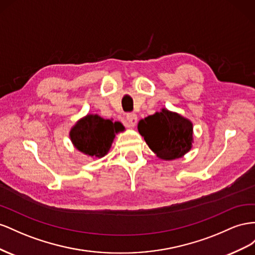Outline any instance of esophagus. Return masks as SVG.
I'll list each match as a JSON object with an SVG mask.
<instances>
[{"mask_svg":"<svg viewBox=\"0 0 255 255\" xmlns=\"http://www.w3.org/2000/svg\"><path fill=\"white\" fill-rule=\"evenodd\" d=\"M126 120H127V124H128L129 127H134L135 124H136V121H137L136 114H134V113H128L126 115Z\"/></svg>","mask_w":255,"mask_h":255,"instance_id":"esophagus-1","label":"esophagus"}]
</instances>
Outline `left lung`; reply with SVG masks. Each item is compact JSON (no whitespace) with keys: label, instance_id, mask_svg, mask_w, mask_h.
<instances>
[{"label":"left lung","instance_id":"1","mask_svg":"<svg viewBox=\"0 0 255 255\" xmlns=\"http://www.w3.org/2000/svg\"><path fill=\"white\" fill-rule=\"evenodd\" d=\"M137 130L148 147L162 160L183 157L192 147V123L166 109L141 120Z\"/></svg>","mask_w":255,"mask_h":255}]
</instances>
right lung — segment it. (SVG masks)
Here are the masks:
<instances>
[{
    "mask_svg": "<svg viewBox=\"0 0 255 255\" xmlns=\"http://www.w3.org/2000/svg\"><path fill=\"white\" fill-rule=\"evenodd\" d=\"M124 129L120 122L105 120L97 114H87L71 128L69 136L78 150L87 156L101 158L110 150L115 133Z\"/></svg>",
    "mask_w": 255,
    "mask_h": 255,
    "instance_id": "1",
    "label": "right lung"
}]
</instances>
